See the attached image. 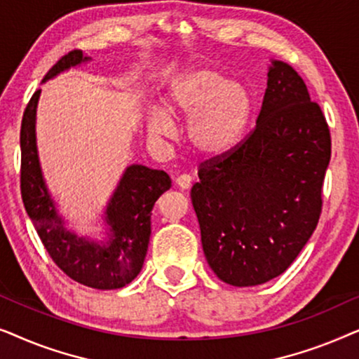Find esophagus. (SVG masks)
<instances>
[{
  "label": "esophagus",
  "mask_w": 359,
  "mask_h": 359,
  "mask_svg": "<svg viewBox=\"0 0 359 359\" xmlns=\"http://www.w3.org/2000/svg\"><path fill=\"white\" fill-rule=\"evenodd\" d=\"M176 184H178V188L181 189H189L191 184H193V178H191L189 175H181L176 178Z\"/></svg>",
  "instance_id": "obj_1"
}]
</instances>
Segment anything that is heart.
I'll use <instances>...</instances> for the list:
<instances>
[{
    "label": "heart",
    "instance_id": "1",
    "mask_svg": "<svg viewBox=\"0 0 359 359\" xmlns=\"http://www.w3.org/2000/svg\"><path fill=\"white\" fill-rule=\"evenodd\" d=\"M253 114L255 95L248 85L215 68L193 67L171 83L165 107L150 111L147 130L155 140H166L176 132L173 117L188 119L189 147L212 158L238 144Z\"/></svg>",
    "mask_w": 359,
    "mask_h": 359
}]
</instances>
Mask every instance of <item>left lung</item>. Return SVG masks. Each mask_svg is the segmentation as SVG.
Here are the masks:
<instances>
[{
  "mask_svg": "<svg viewBox=\"0 0 359 359\" xmlns=\"http://www.w3.org/2000/svg\"><path fill=\"white\" fill-rule=\"evenodd\" d=\"M332 140L320 106L291 65L271 60L252 135L201 166L191 189L209 266L230 286L268 283L317 227Z\"/></svg>",
  "mask_w": 359,
  "mask_h": 359,
  "instance_id": "8db88e82",
  "label": "left lung"
}]
</instances>
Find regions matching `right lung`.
Here are the masks:
<instances>
[{"label":"right lung","mask_w":359,"mask_h":359,"mask_svg":"<svg viewBox=\"0 0 359 359\" xmlns=\"http://www.w3.org/2000/svg\"><path fill=\"white\" fill-rule=\"evenodd\" d=\"M90 60L91 57L83 55L81 50H72L47 72L42 83ZM39 97L41 90L29 101L21 124V194L26 212L48 255L73 281L102 291L124 287L144 266L151 209L171 188L170 176L144 165H129L102 212L104 238L78 235L67 227L43 180L36 135Z\"/></svg>","instance_id":"1"}]
</instances>
